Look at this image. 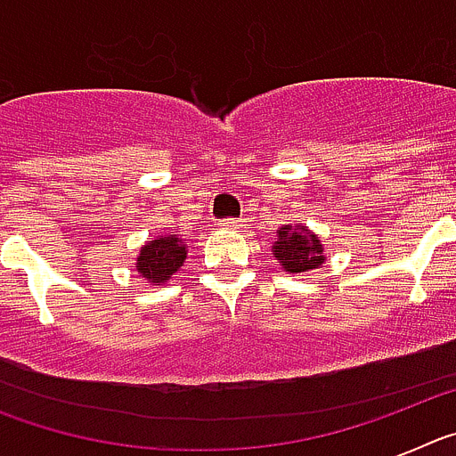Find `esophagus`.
<instances>
[{
    "mask_svg": "<svg viewBox=\"0 0 456 456\" xmlns=\"http://www.w3.org/2000/svg\"><path fill=\"white\" fill-rule=\"evenodd\" d=\"M216 225H219L221 231H240L244 224H241V219H221Z\"/></svg>",
    "mask_w": 456,
    "mask_h": 456,
    "instance_id": "1",
    "label": "esophagus"
}]
</instances>
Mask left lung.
<instances>
[{
  "label": "left lung",
  "mask_w": 456,
  "mask_h": 456,
  "mask_svg": "<svg viewBox=\"0 0 456 456\" xmlns=\"http://www.w3.org/2000/svg\"><path fill=\"white\" fill-rule=\"evenodd\" d=\"M272 251L288 273H304L324 265V247L320 237L313 235L305 225H283Z\"/></svg>",
  "instance_id": "left-lung-1"
}]
</instances>
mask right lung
I'll return each mask as SVG.
<instances>
[{
	"label": "right lung",
	"mask_w": 456,
	"mask_h": 456,
	"mask_svg": "<svg viewBox=\"0 0 456 456\" xmlns=\"http://www.w3.org/2000/svg\"><path fill=\"white\" fill-rule=\"evenodd\" d=\"M187 260V241L178 235H159L141 247L136 272L155 285L167 283Z\"/></svg>",
	"instance_id": "add662e5"
}]
</instances>
